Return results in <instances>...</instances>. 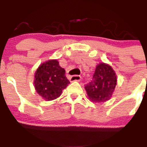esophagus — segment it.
<instances>
[{
	"instance_id": "obj_1",
	"label": "esophagus",
	"mask_w": 147,
	"mask_h": 147,
	"mask_svg": "<svg viewBox=\"0 0 147 147\" xmlns=\"http://www.w3.org/2000/svg\"><path fill=\"white\" fill-rule=\"evenodd\" d=\"M82 80V77L80 76H78V75H74V76H72L70 78V81L71 82H80Z\"/></svg>"
}]
</instances>
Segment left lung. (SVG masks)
<instances>
[{
  "label": "left lung",
  "instance_id": "1",
  "mask_svg": "<svg viewBox=\"0 0 147 147\" xmlns=\"http://www.w3.org/2000/svg\"><path fill=\"white\" fill-rule=\"evenodd\" d=\"M117 85V76L109 64L100 62L96 67L93 80L85 87L89 99L95 103L107 102Z\"/></svg>",
  "mask_w": 147,
  "mask_h": 147
}]
</instances>
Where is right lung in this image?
<instances>
[{"label":"right lung","instance_id":"obj_1","mask_svg":"<svg viewBox=\"0 0 147 147\" xmlns=\"http://www.w3.org/2000/svg\"><path fill=\"white\" fill-rule=\"evenodd\" d=\"M69 83L65 76V71L59 66L57 59L45 61L35 71V90L45 101H52L60 96Z\"/></svg>","mask_w":147,"mask_h":147}]
</instances>
